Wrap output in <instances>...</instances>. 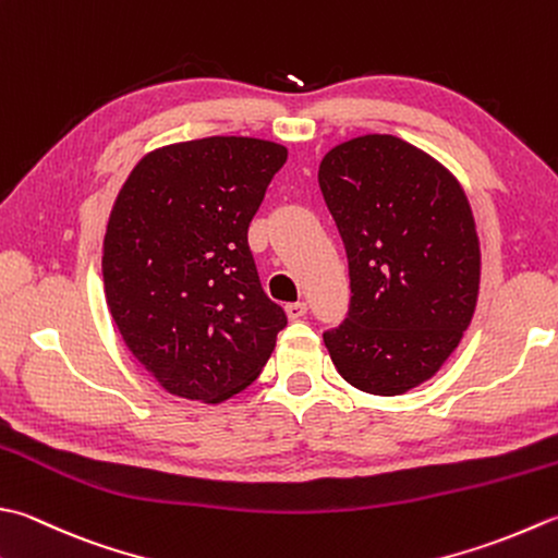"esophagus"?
Returning <instances> with one entry per match:
<instances>
[{
	"label": "esophagus",
	"instance_id": "34e87169",
	"mask_svg": "<svg viewBox=\"0 0 558 558\" xmlns=\"http://www.w3.org/2000/svg\"><path fill=\"white\" fill-rule=\"evenodd\" d=\"M286 312L290 319H302V316L307 314V302H290L286 304Z\"/></svg>",
	"mask_w": 558,
	"mask_h": 558
}]
</instances>
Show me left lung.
Listing matches in <instances>:
<instances>
[{"label":"left lung","mask_w":558,"mask_h":558,"mask_svg":"<svg viewBox=\"0 0 558 558\" xmlns=\"http://www.w3.org/2000/svg\"><path fill=\"white\" fill-rule=\"evenodd\" d=\"M343 239L351 304L324 331L338 373L367 395L395 397L438 373L476 307L478 239L450 173L391 135L333 147L319 167Z\"/></svg>","instance_id":"8db88e82"}]
</instances>
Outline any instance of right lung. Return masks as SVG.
Listing matches in <instances>:
<instances>
[{"mask_svg": "<svg viewBox=\"0 0 558 558\" xmlns=\"http://www.w3.org/2000/svg\"><path fill=\"white\" fill-rule=\"evenodd\" d=\"M288 149L203 137L149 151L118 193L104 286L118 331L177 397L217 403L254 381L288 316L260 288L248 225Z\"/></svg>", "mask_w": 558, "mask_h": 558, "instance_id": "right-lung-1", "label": "right lung"}]
</instances>
